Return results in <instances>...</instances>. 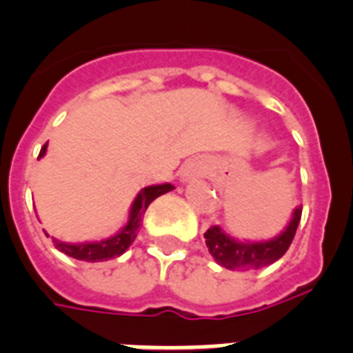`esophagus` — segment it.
<instances>
[{
    "label": "esophagus",
    "instance_id": "34e87169",
    "mask_svg": "<svg viewBox=\"0 0 353 353\" xmlns=\"http://www.w3.org/2000/svg\"><path fill=\"white\" fill-rule=\"evenodd\" d=\"M205 173V164L200 162V160H193V162H189L185 165V170H183V176L185 179H194V176H202Z\"/></svg>",
    "mask_w": 353,
    "mask_h": 353
}]
</instances>
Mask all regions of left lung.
<instances>
[{
    "label": "left lung",
    "mask_w": 353,
    "mask_h": 353,
    "mask_svg": "<svg viewBox=\"0 0 353 353\" xmlns=\"http://www.w3.org/2000/svg\"><path fill=\"white\" fill-rule=\"evenodd\" d=\"M301 205L294 209L292 220L283 232L267 241H240L225 234L222 227L212 225L203 232L205 245L218 265L231 270L260 269L278 261L290 247L301 220Z\"/></svg>",
    "instance_id": "8db88e82"
}]
</instances>
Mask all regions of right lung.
Wrapping results in <instances>:
<instances>
[{
    "label": "right lung",
    "mask_w": 353,
    "mask_h": 353,
    "mask_svg": "<svg viewBox=\"0 0 353 353\" xmlns=\"http://www.w3.org/2000/svg\"><path fill=\"white\" fill-rule=\"evenodd\" d=\"M46 153V144L41 148L39 159ZM173 185L171 183H160V185H148L137 194L135 202L131 203L130 218H128V223L122 227L121 231L117 232L112 238L103 241H86V243H65V241L54 240L55 249H59L61 252H65L66 256H72L75 260L81 261H106L112 260V258H117V256L124 254L128 247L135 241L137 234H139V227L142 223V218H144V212L148 209L155 198H159L160 194L171 191ZM48 236V234H46Z\"/></svg>",
    "instance_id": "1"
}]
</instances>
